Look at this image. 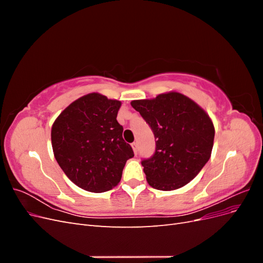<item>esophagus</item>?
<instances>
[{"label":"esophagus","instance_id":"34e87169","mask_svg":"<svg viewBox=\"0 0 263 263\" xmlns=\"http://www.w3.org/2000/svg\"><path fill=\"white\" fill-rule=\"evenodd\" d=\"M132 148H133V150H134V154L136 155V154H137V144H136V142H133V144H132Z\"/></svg>","mask_w":263,"mask_h":263}]
</instances>
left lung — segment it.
Returning a JSON list of instances; mask_svg holds the SVG:
<instances>
[{"instance_id":"1","label":"left lung","mask_w":263,"mask_h":263,"mask_svg":"<svg viewBox=\"0 0 263 263\" xmlns=\"http://www.w3.org/2000/svg\"><path fill=\"white\" fill-rule=\"evenodd\" d=\"M130 104L157 139L155 155L141 161L149 185L173 191L187 184L212 155L215 128L209 114L176 91L150 100H135Z\"/></svg>"}]
</instances>
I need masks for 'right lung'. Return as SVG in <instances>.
I'll use <instances>...</instances> for the list:
<instances>
[{"mask_svg": "<svg viewBox=\"0 0 263 263\" xmlns=\"http://www.w3.org/2000/svg\"><path fill=\"white\" fill-rule=\"evenodd\" d=\"M121 101L100 93L79 98L62 110L51 127L55 160L76 185L94 193L112 190L134 157L117 122Z\"/></svg>", "mask_w": 263, "mask_h": 263, "instance_id": "right-lung-1", "label": "right lung"}]
</instances>
